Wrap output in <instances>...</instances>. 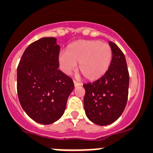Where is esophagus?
Masks as SVG:
<instances>
[{"mask_svg":"<svg viewBox=\"0 0 153 153\" xmlns=\"http://www.w3.org/2000/svg\"><path fill=\"white\" fill-rule=\"evenodd\" d=\"M74 86H75V87H76V86H81V83H79V82H77V81H76V80H74Z\"/></svg>","mask_w":153,"mask_h":153,"instance_id":"obj_1","label":"esophagus"}]
</instances>
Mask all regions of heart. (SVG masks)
<instances>
[{
    "mask_svg": "<svg viewBox=\"0 0 153 153\" xmlns=\"http://www.w3.org/2000/svg\"><path fill=\"white\" fill-rule=\"evenodd\" d=\"M113 53L110 46L100 40H81L67 47V51L60 55L59 61L63 72L70 74L79 63V70L86 79L100 78L107 71Z\"/></svg>",
    "mask_w": 153,
    "mask_h": 153,
    "instance_id": "heart-1",
    "label": "heart"
}]
</instances>
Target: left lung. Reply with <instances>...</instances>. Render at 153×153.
Wrapping results in <instances>:
<instances>
[{"mask_svg":"<svg viewBox=\"0 0 153 153\" xmlns=\"http://www.w3.org/2000/svg\"><path fill=\"white\" fill-rule=\"evenodd\" d=\"M113 57L106 74L93 83L83 84L86 117L93 123L106 126L122 115L128 99L129 76L126 60L118 46L109 42Z\"/></svg>","mask_w":153,"mask_h":153,"instance_id":"left-lung-1","label":"left lung"}]
</instances>
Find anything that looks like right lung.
Returning <instances> with one entry per match:
<instances>
[{
    "label": "right lung",
    "instance_id": "1",
    "mask_svg": "<svg viewBox=\"0 0 153 153\" xmlns=\"http://www.w3.org/2000/svg\"><path fill=\"white\" fill-rule=\"evenodd\" d=\"M60 47L54 37H43L30 44L17 70L19 101L35 122L48 125L63 116L74 88L72 79L58 70Z\"/></svg>",
    "mask_w": 153,
    "mask_h": 153
}]
</instances>
